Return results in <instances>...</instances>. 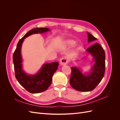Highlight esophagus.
I'll return each instance as SVG.
<instances>
[{
    "mask_svg": "<svg viewBox=\"0 0 120 120\" xmlns=\"http://www.w3.org/2000/svg\"><path fill=\"white\" fill-rule=\"evenodd\" d=\"M68 63V60L67 57H63L60 60V64L61 66H65Z\"/></svg>",
    "mask_w": 120,
    "mask_h": 120,
    "instance_id": "1",
    "label": "esophagus"
}]
</instances>
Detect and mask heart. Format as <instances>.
<instances>
[{"mask_svg":"<svg viewBox=\"0 0 120 120\" xmlns=\"http://www.w3.org/2000/svg\"><path fill=\"white\" fill-rule=\"evenodd\" d=\"M75 44V42L73 41H71V40H68V41H66V45L68 46H72Z\"/></svg>","mask_w":120,"mask_h":120,"instance_id":"heart-1","label":"heart"}]
</instances>
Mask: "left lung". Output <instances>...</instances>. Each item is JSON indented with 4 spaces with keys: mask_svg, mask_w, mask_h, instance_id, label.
<instances>
[{
    "mask_svg": "<svg viewBox=\"0 0 120 120\" xmlns=\"http://www.w3.org/2000/svg\"><path fill=\"white\" fill-rule=\"evenodd\" d=\"M88 42L97 38L88 32ZM91 53L95 63L92 68V72L88 75H84L76 67L71 68L70 85L75 90L79 92L91 91L101 82L105 72V52L99 43H96L86 50Z\"/></svg>",
    "mask_w": 120,
    "mask_h": 120,
    "instance_id": "8db88e82",
    "label": "left lung"
}]
</instances>
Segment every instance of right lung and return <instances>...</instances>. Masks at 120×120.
<instances>
[{
  "mask_svg": "<svg viewBox=\"0 0 120 120\" xmlns=\"http://www.w3.org/2000/svg\"><path fill=\"white\" fill-rule=\"evenodd\" d=\"M49 30V28L46 27H38L29 31L19 40L13 54L15 78L20 85L30 93H41L48 89L52 83V75L59 66V63L45 64L37 75H27L22 70V60L20 54L21 45L24 39L29 35L34 34L43 33Z\"/></svg>",
  "mask_w": 120,
  "mask_h": 120,
  "instance_id": "right-lung-1",
  "label": "right lung"
}]
</instances>
